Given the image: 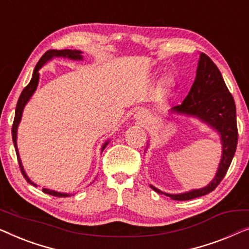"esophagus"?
<instances>
[{
  "label": "esophagus",
  "mask_w": 249,
  "mask_h": 249,
  "mask_svg": "<svg viewBox=\"0 0 249 249\" xmlns=\"http://www.w3.org/2000/svg\"><path fill=\"white\" fill-rule=\"evenodd\" d=\"M136 120H137L139 124H146V122H148V115L145 113V112H137V113H136Z\"/></svg>",
  "instance_id": "obj_1"
}]
</instances>
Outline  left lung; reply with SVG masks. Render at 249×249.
Masks as SVG:
<instances>
[{"label":"left lung","mask_w":249,"mask_h":249,"mask_svg":"<svg viewBox=\"0 0 249 249\" xmlns=\"http://www.w3.org/2000/svg\"><path fill=\"white\" fill-rule=\"evenodd\" d=\"M172 111L198 117L216 129L222 139L223 151L219 170L205 188L180 195H170L151 186L156 193L164 194L171 199L189 200L213 192L220 185L232 161L238 142L236 104L233 97L228 89L220 70L205 53H202L199 56L196 79L189 94L181 104L173 107Z\"/></svg>","instance_id":"8db88e82"}]
</instances>
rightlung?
Masks as SVG:
<instances>
[{"label":"right lung","mask_w":249,"mask_h":249,"mask_svg":"<svg viewBox=\"0 0 249 249\" xmlns=\"http://www.w3.org/2000/svg\"><path fill=\"white\" fill-rule=\"evenodd\" d=\"M80 53L81 52H79V51H72V50H50V51H47V52L44 53L43 56L39 59L38 63L36 64L35 70H34V73H33V77H32V80H30V83L27 85L25 88H23V90L21 91V94H20L18 103H17L15 120H13V124H12V141H13V144H15L17 158H18V163H19V166H20V171H21L23 178H25L29 183H32L33 186H36V185L34 182L30 181V179L28 178V177H27L25 170H23L22 165H21V161H20L18 148H17V128H18V124H19L20 120H21V114H22L23 107H25V105H26L27 102L29 101V98L32 97V95L34 94V91L36 90L37 84H38V79H39L38 70L40 69V68H42V66H43L44 63L47 62V61L51 60L54 56H63V57H69V59H73V60H80L81 59ZM107 144L103 146V149L105 148V146H107ZM43 192L45 193V194H49V195L55 196V197H67V196H69V195H68V194L53 192V190L44 189V188H43Z\"/></svg>","instance_id":"1"}]
</instances>
